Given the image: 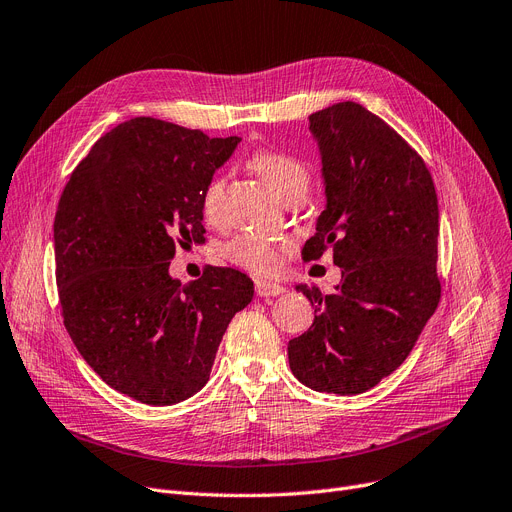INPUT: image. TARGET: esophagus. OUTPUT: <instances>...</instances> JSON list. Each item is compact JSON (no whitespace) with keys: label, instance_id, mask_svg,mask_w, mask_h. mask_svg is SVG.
I'll use <instances>...</instances> for the list:
<instances>
[{"label":"esophagus","instance_id":"34e87169","mask_svg":"<svg viewBox=\"0 0 512 512\" xmlns=\"http://www.w3.org/2000/svg\"><path fill=\"white\" fill-rule=\"evenodd\" d=\"M285 291V287L283 285H279V283H273V281H262V279H258L256 281V294L258 296H262V298H266V296H281Z\"/></svg>","mask_w":512,"mask_h":512}]
</instances>
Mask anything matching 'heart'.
<instances>
[{
	"instance_id": "obj_1",
	"label": "heart",
	"mask_w": 512,
	"mask_h": 512,
	"mask_svg": "<svg viewBox=\"0 0 512 512\" xmlns=\"http://www.w3.org/2000/svg\"><path fill=\"white\" fill-rule=\"evenodd\" d=\"M248 164L281 200L287 198L291 191L306 189L308 185V170L289 154L264 150L254 154ZM223 191V177H214L202 193V216L208 225H218L223 221ZM225 254L233 264L254 275H275L283 266L287 246L283 241L248 233L229 241Z\"/></svg>"
}]
</instances>
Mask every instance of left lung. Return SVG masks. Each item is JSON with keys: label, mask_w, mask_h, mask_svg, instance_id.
<instances>
[{"label": "left lung", "mask_w": 512, "mask_h": 512, "mask_svg": "<svg viewBox=\"0 0 512 512\" xmlns=\"http://www.w3.org/2000/svg\"><path fill=\"white\" fill-rule=\"evenodd\" d=\"M308 123L327 204L302 258L333 248L342 281L329 296L296 285L314 323L291 339L287 356L314 392L352 396L400 367L440 302V210L423 158L367 108L333 104Z\"/></svg>", "instance_id": "1"}]
</instances>
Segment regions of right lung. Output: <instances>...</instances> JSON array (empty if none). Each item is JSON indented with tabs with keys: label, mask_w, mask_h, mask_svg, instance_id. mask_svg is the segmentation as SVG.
Returning <instances> with one entry per match:
<instances>
[{
	"label": "right lung",
	"mask_w": 512,
	"mask_h": 512,
	"mask_svg": "<svg viewBox=\"0 0 512 512\" xmlns=\"http://www.w3.org/2000/svg\"><path fill=\"white\" fill-rule=\"evenodd\" d=\"M239 137L139 116L95 141L54 221L64 325L89 367L141 404L170 406L206 385L218 344L254 296L248 275L206 266L183 285L177 248L204 243L202 193Z\"/></svg>",
	"instance_id": "right-lung-1"
}]
</instances>
